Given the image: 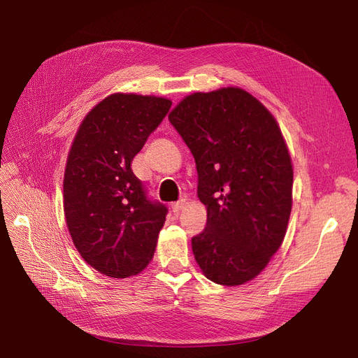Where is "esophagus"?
Masks as SVG:
<instances>
[{
  "label": "esophagus",
  "instance_id": "1",
  "mask_svg": "<svg viewBox=\"0 0 358 358\" xmlns=\"http://www.w3.org/2000/svg\"><path fill=\"white\" fill-rule=\"evenodd\" d=\"M185 204H187V203H185V200H180V201H178V203H173V204H171V212H173L175 215H178V213L182 210V208L185 207Z\"/></svg>",
  "mask_w": 358,
  "mask_h": 358
}]
</instances>
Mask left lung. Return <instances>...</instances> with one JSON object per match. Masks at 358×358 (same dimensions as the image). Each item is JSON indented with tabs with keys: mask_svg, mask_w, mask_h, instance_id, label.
<instances>
[{
	"mask_svg": "<svg viewBox=\"0 0 358 358\" xmlns=\"http://www.w3.org/2000/svg\"><path fill=\"white\" fill-rule=\"evenodd\" d=\"M191 150L207 224L192 237L203 274L216 285L255 278L285 240L293 169L273 114L238 87L194 93L170 113Z\"/></svg>",
	"mask_w": 358,
	"mask_h": 358,
	"instance_id": "8db88e82",
	"label": "left lung"
}]
</instances>
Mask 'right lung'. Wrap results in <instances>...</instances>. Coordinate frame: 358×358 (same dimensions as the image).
Here are the masks:
<instances>
[{
    "mask_svg": "<svg viewBox=\"0 0 358 358\" xmlns=\"http://www.w3.org/2000/svg\"><path fill=\"white\" fill-rule=\"evenodd\" d=\"M170 106L164 97L110 94L85 115L71 146L66 225L84 261L108 277L136 275L154 256L169 210L148 199L131 162Z\"/></svg>",
    "mask_w": 358,
    "mask_h": 358,
    "instance_id": "1",
    "label": "right lung"
}]
</instances>
